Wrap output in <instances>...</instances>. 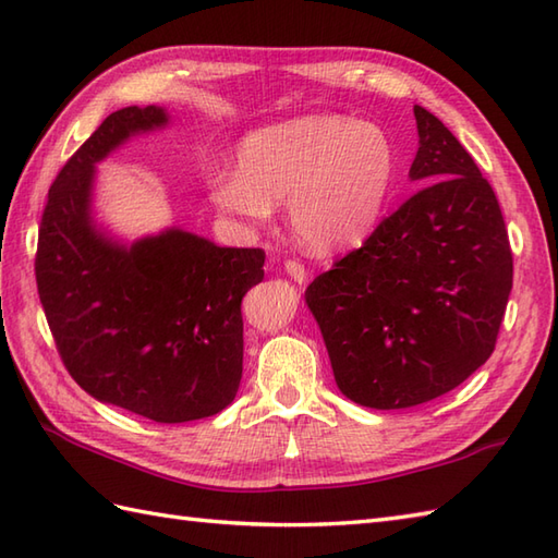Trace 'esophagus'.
Returning a JSON list of instances; mask_svg holds the SVG:
<instances>
[{"label": "esophagus", "mask_w": 558, "mask_h": 558, "mask_svg": "<svg viewBox=\"0 0 558 558\" xmlns=\"http://www.w3.org/2000/svg\"><path fill=\"white\" fill-rule=\"evenodd\" d=\"M286 270H288V276H290L294 282H300V286L306 280V270H304V266L300 264V260L288 258V260H286Z\"/></svg>", "instance_id": "1"}]
</instances>
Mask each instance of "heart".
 Listing matches in <instances>:
<instances>
[{
  "instance_id": "1",
  "label": "heart",
  "mask_w": 558,
  "mask_h": 558,
  "mask_svg": "<svg viewBox=\"0 0 558 558\" xmlns=\"http://www.w3.org/2000/svg\"><path fill=\"white\" fill-rule=\"evenodd\" d=\"M396 177V148L381 126L314 114L256 129L236 148V172L208 182L213 206L260 225L288 198L294 236L314 254L364 242Z\"/></svg>"
}]
</instances>
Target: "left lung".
<instances>
[{"label": "left lung", "mask_w": 558, "mask_h": 558, "mask_svg": "<svg viewBox=\"0 0 558 558\" xmlns=\"http://www.w3.org/2000/svg\"><path fill=\"white\" fill-rule=\"evenodd\" d=\"M414 120L410 180L426 186L304 292L340 393L374 410L420 405L475 374L513 288L492 184L438 117L414 105Z\"/></svg>", "instance_id": "obj_1"}]
</instances>
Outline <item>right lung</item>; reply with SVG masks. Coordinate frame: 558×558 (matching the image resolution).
Returning <instances> with one entry per match:
<instances>
[{
    "instance_id": "obj_1",
    "label": "right lung",
    "mask_w": 558,
    "mask_h": 558,
    "mask_svg": "<svg viewBox=\"0 0 558 558\" xmlns=\"http://www.w3.org/2000/svg\"><path fill=\"white\" fill-rule=\"evenodd\" d=\"M156 105L112 112L47 194L35 280L71 378L100 402L160 424L230 405L242 378V298L264 248L218 246L180 228L122 244L93 222L96 162L168 126Z\"/></svg>"
}]
</instances>
